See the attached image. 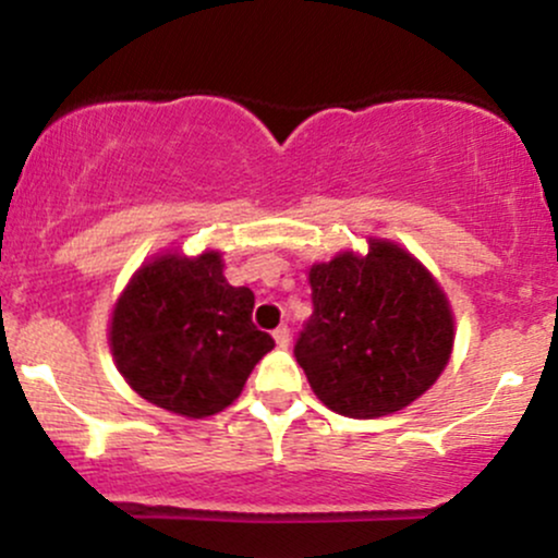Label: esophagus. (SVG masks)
<instances>
[{"label": "esophagus", "mask_w": 558, "mask_h": 558, "mask_svg": "<svg viewBox=\"0 0 558 558\" xmlns=\"http://www.w3.org/2000/svg\"><path fill=\"white\" fill-rule=\"evenodd\" d=\"M272 338H275V343L280 345V349H288V343H291V330H288V325H280V328H275Z\"/></svg>", "instance_id": "1"}]
</instances>
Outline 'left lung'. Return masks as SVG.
<instances>
[{
	"label": "left lung",
	"instance_id": "8db88e82",
	"mask_svg": "<svg viewBox=\"0 0 558 558\" xmlns=\"http://www.w3.org/2000/svg\"><path fill=\"white\" fill-rule=\"evenodd\" d=\"M315 312L293 354L312 390L343 417L399 412L438 380L453 345V315L433 275L401 246L373 239L312 265Z\"/></svg>",
	"mask_w": 558,
	"mask_h": 558
}]
</instances>
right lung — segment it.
Wrapping results in <instances>:
<instances>
[{"instance_id":"obj_1","label":"right lung","mask_w":558,"mask_h":558,"mask_svg":"<svg viewBox=\"0 0 558 558\" xmlns=\"http://www.w3.org/2000/svg\"><path fill=\"white\" fill-rule=\"evenodd\" d=\"M254 293L230 286L217 252L165 254L125 286L110 349L141 399L183 417H209L241 396L275 341L252 323Z\"/></svg>"}]
</instances>
